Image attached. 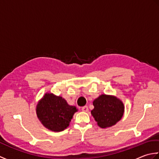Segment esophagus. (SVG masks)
<instances>
[{"mask_svg": "<svg viewBox=\"0 0 159 159\" xmlns=\"http://www.w3.org/2000/svg\"><path fill=\"white\" fill-rule=\"evenodd\" d=\"M81 109H82L83 111H85V112H87V111H89L88 107H87V106H84V107H83Z\"/></svg>", "mask_w": 159, "mask_h": 159, "instance_id": "obj_1", "label": "esophagus"}]
</instances>
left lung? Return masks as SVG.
<instances>
[{
  "instance_id": "8db88e82",
  "label": "left lung",
  "mask_w": 159,
  "mask_h": 159,
  "mask_svg": "<svg viewBox=\"0 0 159 159\" xmlns=\"http://www.w3.org/2000/svg\"><path fill=\"white\" fill-rule=\"evenodd\" d=\"M93 104L94 109L91 113L101 128L113 126L123 116L124 104L115 96L102 94L93 101Z\"/></svg>"
}]
</instances>
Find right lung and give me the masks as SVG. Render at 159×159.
Segmentation results:
<instances>
[{
  "label": "right lung",
  "instance_id": "obj_1",
  "mask_svg": "<svg viewBox=\"0 0 159 159\" xmlns=\"http://www.w3.org/2000/svg\"><path fill=\"white\" fill-rule=\"evenodd\" d=\"M36 111L43 126L50 130L60 132L69 126L77 109L70 106L62 97L46 93L37 105Z\"/></svg>",
  "mask_w": 159,
  "mask_h": 159
}]
</instances>
